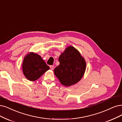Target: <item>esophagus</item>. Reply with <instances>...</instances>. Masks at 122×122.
<instances>
[{"mask_svg": "<svg viewBox=\"0 0 122 122\" xmlns=\"http://www.w3.org/2000/svg\"><path fill=\"white\" fill-rule=\"evenodd\" d=\"M50 68H51L52 70H53V69H54V66H53V65L50 66Z\"/></svg>", "mask_w": 122, "mask_h": 122, "instance_id": "obj_1", "label": "esophagus"}]
</instances>
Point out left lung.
Masks as SVG:
<instances>
[{
  "label": "left lung",
  "mask_w": 122,
  "mask_h": 122,
  "mask_svg": "<svg viewBox=\"0 0 122 122\" xmlns=\"http://www.w3.org/2000/svg\"><path fill=\"white\" fill-rule=\"evenodd\" d=\"M60 64L54 74L61 83L66 86L73 85L82 78L86 69V62L74 47L67 48L59 58Z\"/></svg>",
  "instance_id": "8db88e82"
}]
</instances>
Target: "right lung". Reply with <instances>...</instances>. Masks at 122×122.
I'll list each match as a JSON object with an SVG mask.
<instances>
[{
  "label": "right lung",
  "mask_w": 122,
  "mask_h": 122,
  "mask_svg": "<svg viewBox=\"0 0 122 122\" xmlns=\"http://www.w3.org/2000/svg\"><path fill=\"white\" fill-rule=\"evenodd\" d=\"M49 69L41 57L34 53L26 56L22 63L24 74L30 81L37 80Z\"/></svg>",
  "instance_id": "right-lung-1"
}]
</instances>
